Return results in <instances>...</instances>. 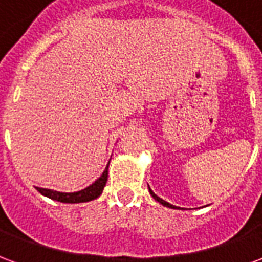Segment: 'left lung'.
Listing matches in <instances>:
<instances>
[{"label": "left lung", "instance_id": "left-lung-1", "mask_svg": "<svg viewBox=\"0 0 262 262\" xmlns=\"http://www.w3.org/2000/svg\"><path fill=\"white\" fill-rule=\"evenodd\" d=\"M148 191H150V195H151V196H153L154 199H156V201H157V202L161 203V205H163V206H167V208H171V209H178V208H177V206H174V205H171V203L165 202L164 199H161V198H160V196H157V195H156V193H154L153 191H151V189H150V188H148Z\"/></svg>", "mask_w": 262, "mask_h": 262}]
</instances>
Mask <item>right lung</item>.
Here are the masks:
<instances>
[{
  "instance_id": "right-lung-1",
  "label": "right lung",
  "mask_w": 262,
  "mask_h": 262,
  "mask_svg": "<svg viewBox=\"0 0 262 262\" xmlns=\"http://www.w3.org/2000/svg\"><path fill=\"white\" fill-rule=\"evenodd\" d=\"M108 167L109 163L106 165V168L103 170L102 176L98 178L97 181L92 182L90 187L84 188L81 191H77V192H59V191H54V189H46V188H39L36 187V189L39 192L45 195V196L50 198L53 201H57V202L63 203H82V202H90V201H94L97 199L98 196H101L103 188L106 185V181H108Z\"/></svg>"
}]
</instances>
